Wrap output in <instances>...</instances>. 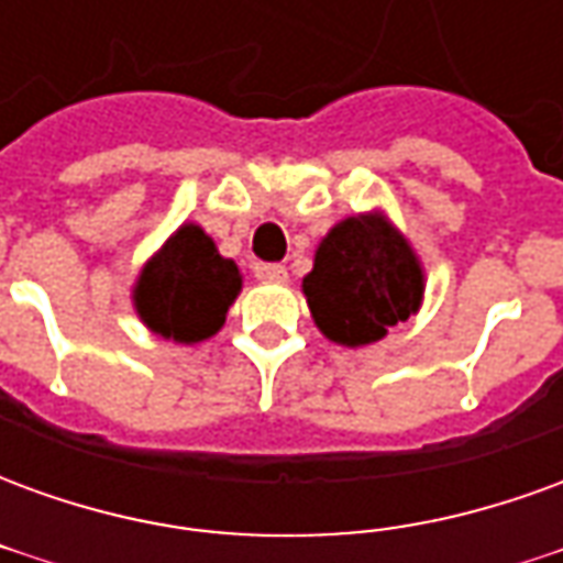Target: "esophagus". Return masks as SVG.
Returning <instances> with one entry per match:
<instances>
[{"label": "esophagus", "mask_w": 563, "mask_h": 563, "mask_svg": "<svg viewBox=\"0 0 563 563\" xmlns=\"http://www.w3.org/2000/svg\"><path fill=\"white\" fill-rule=\"evenodd\" d=\"M253 274H256L258 283H286V277H289L283 265H268V262H258Z\"/></svg>", "instance_id": "1"}]
</instances>
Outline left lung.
<instances>
[{
	"mask_svg": "<svg viewBox=\"0 0 563 563\" xmlns=\"http://www.w3.org/2000/svg\"><path fill=\"white\" fill-rule=\"evenodd\" d=\"M301 292L317 329L338 346H371L419 313L424 268L407 234L367 210L334 222L319 241Z\"/></svg>",
	"mask_w": 563,
	"mask_h": 563,
	"instance_id": "left-lung-1",
	"label": "left lung"
}]
</instances>
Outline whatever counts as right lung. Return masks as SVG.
<instances>
[{
  "mask_svg": "<svg viewBox=\"0 0 563 563\" xmlns=\"http://www.w3.org/2000/svg\"><path fill=\"white\" fill-rule=\"evenodd\" d=\"M244 277L198 222H184L141 265L132 283V307L162 341L201 343L225 322Z\"/></svg>",
  "mask_w": 563,
  "mask_h": 563,
  "instance_id": "1",
  "label": "right lung"
}]
</instances>
